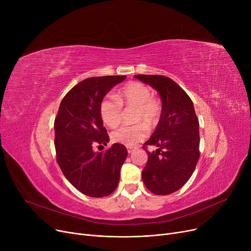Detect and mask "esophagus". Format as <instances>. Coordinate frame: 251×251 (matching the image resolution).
<instances>
[{
	"mask_svg": "<svg viewBox=\"0 0 251 251\" xmlns=\"http://www.w3.org/2000/svg\"><path fill=\"white\" fill-rule=\"evenodd\" d=\"M127 151H128V152H129V153H130V152H132V151H133V148L127 147Z\"/></svg>",
	"mask_w": 251,
	"mask_h": 251,
	"instance_id": "34e87169",
	"label": "esophagus"
}]
</instances>
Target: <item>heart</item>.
Returning a JSON list of instances; mask_svg holds the SVG:
<instances>
[{"label":"heart","mask_w":251,"mask_h":251,"mask_svg":"<svg viewBox=\"0 0 251 251\" xmlns=\"http://www.w3.org/2000/svg\"><path fill=\"white\" fill-rule=\"evenodd\" d=\"M135 107L133 125H121L111 133L113 141L132 147L142 141L149 133V127L159 123L162 115L161 101L151 96V89L143 83L133 81L119 90L115 97L107 96L100 102V116L102 122L114 127L121 122L123 107Z\"/></svg>","instance_id":"heart-1"}]
</instances>
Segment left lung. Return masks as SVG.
<instances>
[{
	"mask_svg": "<svg viewBox=\"0 0 251 251\" xmlns=\"http://www.w3.org/2000/svg\"><path fill=\"white\" fill-rule=\"evenodd\" d=\"M155 88L162 99V115L153 134L143 144L149 159L142 171L147 188L156 195L179 190L200 160V122L191 99L174 80L162 75H135ZM148 145L158 150L150 153Z\"/></svg>",
	"mask_w": 251,
	"mask_h": 251,
	"instance_id": "8db88e82",
	"label": "left lung"
}]
</instances>
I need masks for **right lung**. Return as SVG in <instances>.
<instances>
[{
	"instance_id": "obj_1",
	"label": "right lung",
	"mask_w": 251,
	"mask_h": 251,
	"mask_svg": "<svg viewBox=\"0 0 251 251\" xmlns=\"http://www.w3.org/2000/svg\"><path fill=\"white\" fill-rule=\"evenodd\" d=\"M126 76H100L84 79L72 87L59 107L55 119L57 162L64 176L81 193L91 197L110 195L120 179L127 150L114 143L105 151L94 148L107 146L110 138L100 116V102L109 90Z\"/></svg>"
}]
</instances>
